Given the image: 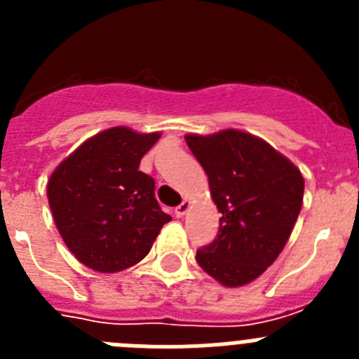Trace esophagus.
I'll list each match as a JSON object with an SVG mask.
<instances>
[{
    "instance_id": "obj_1",
    "label": "esophagus",
    "mask_w": 359,
    "mask_h": 359,
    "mask_svg": "<svg viewBox=\"0 0 359 359\" xmlns=\"http://www.w3.org/2000/svg\"><path fill=\"white\" fill-rule=\"evenodd\" d=\"M189 208H190V203L189 201H183V203H180V205H177L176 207V215L177 217H183V215L187 214V212H189Z\"/></svg>"
}]
</instances>
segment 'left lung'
Returning a JSON list of instances; mask_svg holds the SVG:
<instances>
[{"label": "left lung", "mask_w": 359, "mask_h": 359, "mask_svg": "<svg viewBox=\"0 0 359 359\" xmlns=\"http://www.w3.org/2000/svg\"><path fill=\"white\" fill-rule=\"evenodd\" d=\"M187 145L208 176L217 210L214 243L196 261L226 287L255 280L286 246L302 208L300 170L268 142L224 129L215 135H187Z\"/></svg>", "instance_id": "left-lung-1"}]
</instances>
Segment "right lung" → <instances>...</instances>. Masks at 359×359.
I'll use <instances>...</instances> for the list:
<instances>
[{
	"mask_svg": "<svg viewBox=\"0 0 359 359\" xmlns=\"http://www.w3.org/2000/svg\"><path fill=\"white\" fill-rule=\"evenodd\" d=\"M160 133L111 128L91 136L48 180V203L69 252L88 268L115 273L140 262L169 223L154 180L138 170Z\"/></svg>",
	"mask_w": 359,
	"mask_h": 359,
	"instance_id": "1",
	"label": "right lung"
}]
</instances>
